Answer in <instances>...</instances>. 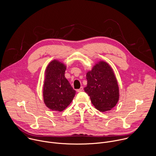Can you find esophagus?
I'll list each match as a JSON object with an SVG mask.
<instances>
[{
  "mask_svg": "<svg viewBox=\"0 0 156 156\" xmlns=\"http://www.w3.org/2000/svg\"><path fill=\"white\" fill-rule=\"evenodd\" d=\"M83 87H81L79 89L77 90V92H81V91H83Z\"/></svg>",
  "mask_w": 156,
  "mask_h": 156,
  "instance_id": "34e87169",
  "label": "esophagus"
}]
</instances>
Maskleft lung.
I'll return each mask as SVG.
<instances>
[{"label":"left lung","mask_w":156,"mask_h":156,"mask_svg":"<svg viewBox=\"0 0 156 156\" xmlns=\"http://www.w3.org/2000/svg\"><path fill=\"white\" fill-rule=\"evenodd\" d=\"M84 91L95 108L100 112L111 110L119 98V86L114 71L106 62L100 61L86 73Z\"/></svg>","instance_id":"obj_1"}]
</instances>
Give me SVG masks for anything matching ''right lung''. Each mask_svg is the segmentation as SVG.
I'll return each mask as SVG.
<instances>
[{"mask_svg": "<svg viewBox=\"0 0 156 156\" xmlns=\"http://www.w3.org/2000/svg\"><path fill=\"white\" fill-rule=\"evenodd\" d=\"M66 66L53 60L44 71L43 97L45 105L52 111L62 112L71 103L76 91L65 77Z\"/></svg>", "mask_w": 156, "mask_h": 156, "instance_id": "1", "label": "right lung"}]
</instances>
